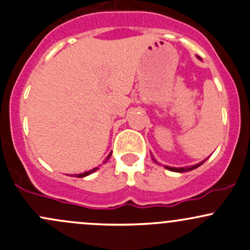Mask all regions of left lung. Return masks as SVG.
<instances>
[{"instance_id":"obj_1","label":"left lung","mask_w":250,"mask_h":250,"mask_svg":"<svg viewBox=\"0 0 250 250\" xmlns=\"http://www.w3.org/2000/svg\"><path fill=\"white\" fill-rule=\"evenodd\" d=\"M154 162H156V160H154ZM202 163H205V160H204V162L199 163V164L193 165V167H165V169L171 170V171H175V172H186V171H190V170H193V169H196V167H200Z\"/></svg>"}]
</instances>
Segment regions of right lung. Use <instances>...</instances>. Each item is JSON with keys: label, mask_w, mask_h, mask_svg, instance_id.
I'll use <instances>...</instances> for the list:
<instances>
[{"label": "right lung", "mask_w": 250, "mask_h": 250, "mask_svg": "<svg viewBox=\"0 0 250 250\" xmlns=\"http://www.w3.org/2000/svg\"><path fill=\"white\" fill-rule=\"evenodd\" d=\"M110 157H111V154H109V157H107V158H110ZM107 158H106V159H107ZM97 169H98V167H94V169L90 170V171H86V172H83V173H79V175H78V177H85V176L90 175V173H92V172H94V171H96Z\"/></svg>", "instance_id": "obj_1"}]
</instances>
